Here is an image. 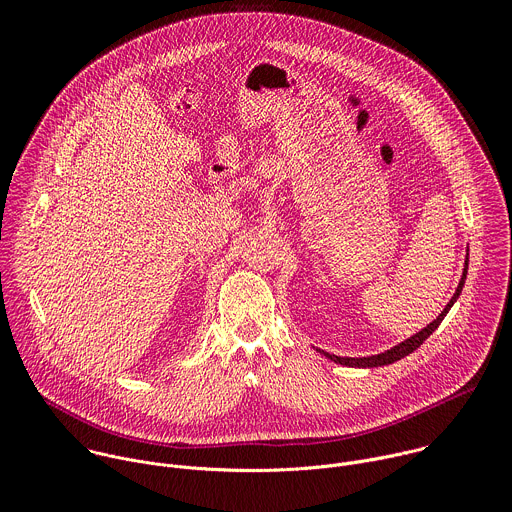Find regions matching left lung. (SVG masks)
I'll list each match as a JSON object with an SVG mask.
<instances>
[{
    "mask_svg": "<svg viewBox=\"0 0 512 512\" xmlns=\"http://www.w3.org/2000/svg\"><path fill=\"white\" fill-rule=\"evenodd\" d=\"M466 275H468V255H466L464 273H462V279H460V283H458L456 294L452 296V300L448 302V306L444 308V312H442L440 316H437L433 322H429V324H427L423 330H419V332H417V334H413L411 338H407V340L399 342L397 346H393V348H389V350H385V352H381V354H373V356H360V358H352V356H336V354L324 352V350H320V348H316V350H318V352H322L326 358L334 360L336 364H344V367H356V369H375V367H385V364H393V362H397V360L405 358L407 354H411L413 350H417V348L423 344V340H427V338H429V334H433V332L437 330V326L442 324V320L446 318V314L450 312V308L456 304V300H458V298H460V294H462V287H464Z\"/></svg>",
    "mask_w": 512,
    "mask_h": 512,
    "instance_id": "left-lung-1",
    "label": "left lung"
}]
</instances>
